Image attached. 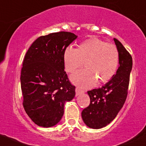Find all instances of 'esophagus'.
Listing matches in <instances>:
<instances>
[{
    "label": "esophagus",
    "mask_w": 146,
    "mask_h": 146,
    "mask_svg": "<svg viewBox=\"0 0 146 146\" xmlns=\"http://www.w3.org/2000/svg\"><path fill=\"white\" fill-rule=\"evenodd\" d=\"M76 96H79L80 94H83V93H84V91L81 90V89H80V88L76 87Z\"/></svg>",
    "instance_id": "obj_1"
}]
</instances>
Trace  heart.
<instances>
[{
  "label": "heart",
  "mask_w": 146,
  "mask_h": 146,
  "mask_svg": "<svg viewBox=\"0 0 146 146\" xmlns=\"http://www.w3.org/2000/svg\"><path fill=\"white\" fill-rule=\"evenodd\" d=\"M85 69L70 76L73 83L82 88H88L97 82H107L115 75L119 62L116 46L107 44L98 38H90L82 42L78 49L67 47L64 52L66 71L72 73L83 64Z\"/></svg>",
  "instance_id": "b5f03b06"
}]
</instances>
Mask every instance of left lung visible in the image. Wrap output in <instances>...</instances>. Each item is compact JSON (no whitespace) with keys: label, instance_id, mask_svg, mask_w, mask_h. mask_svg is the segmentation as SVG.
Masks as SVG:
<instances>
[{"label":"left lung","instance_id":"left-lung-1","mask_svg":"<svg viewBox=\"0 0 146 146\" xmlns=\"http://www.w3.org/2000/svg\"><path fill=\"white\" fill-rule=\"evenodd\" d=\"M119 54V67L116 75L99 89L87 91L90 104L82 111L86 125L100 129L116 118L125 102L132 68V58L123 44L113 39Z\"/></svg>","mask_w":146,"mask_h":146}]
</instances>
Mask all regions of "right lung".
<instances>
[{"instance_id": "1", "label": "right lung", "mask_w": 146, "mask_h": 146, "mask_svg": "<svg viewBox=\"0 0 146 146\" xmlns=\"http://www.w3.org/2000/svg\"><path fill=\"white\" fill-rule=\"evenodd\" d=\"M78 36L59 32L36 39L25 54L21 86L25 112L37 125L50 127L60 121L66 102L76 87L64 71V52Z\"/></svg>"}]
</instances>
